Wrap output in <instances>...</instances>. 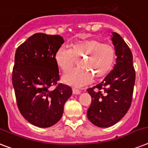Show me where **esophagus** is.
<instances>
[{
  "mask_svg": "<svg viewBox=\"0 0 148 148\" xmlns=\"http://www.w3.org/2000/svg\"><path fill=\"white\" fill-rule=\"evenodd\" d=\"M72 92H73V94H74V95H80V94H81V90H77V89H75V88H73V89H72Z\"/></svg>",
  "mask_w": 148,
  "mask_h": 148,
  "instance_id": "esophagus-1",
  "label": "esophagus"
}]
</instances>
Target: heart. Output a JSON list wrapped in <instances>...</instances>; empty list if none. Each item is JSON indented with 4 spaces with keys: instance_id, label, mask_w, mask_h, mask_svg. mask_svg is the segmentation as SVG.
<instances>
[{
    "instance_id": "b5f03b06",
    "label": "heart",
    "mask_w": 148,
    "mask_h": 148,
    "mask_svg": "<svg viewBox=\"0 0 148 148\" xmlns=\"http://www.w3.org/2000/svg\"><path fill=\"white\" fill-rule=\"evenodd\" d=\"M54 58L63 71L71 69L80 58L78 64L81 67L70 70L63 76V81L69 85L82 88L92 81L94 75L99 77L110 71L114 62L115 51L108 44L88 39L72 44L70 49L59 47Z\"/></svg>"
}]
</instances>
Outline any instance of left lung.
Instances as JSON below:
<instances>
[{"instance_id": "1", "label": "left lung", "mask_w": 148, "mask_h": 148, "mask_svg": "<svg viewBox=\"0 0 148 148\" xmlns=\"http://www.w3.org/2000/svg\"><path fill=\"white\" fill-rule=\"evenodd\" d=\"M111 34L116 64L102 82L87 90L92 100L88 118L99 127L113 126L126 114L131 107L135 82L131 50L120 34L115 32Z\"/></svg>"}]
</instances>
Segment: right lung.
<instances>
[{
    "label": "right lung",
    "mask_w": 148,
    "mask_h": 148,
    "mask_svg": "<svg viewBox=\"0 0 148 148\" xmlns=\"http://www.w3.org/2000/svg\"><path fill=\"white\" fill-rule=\"evenodd\" d=\"M64 40L59 35L37 33L17 47L12 83L20 112L39 127L53 126L61 118L65 102L72 95L69 86L59 84L55 53Z\"/></svg>",
    "instance_id": "add662e5"
}]
</instances>
